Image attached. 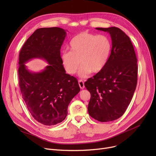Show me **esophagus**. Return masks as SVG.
Segmentation results:
<instances>
[{"mask_svg": "<svg viewBox=\"0 0 156 156\" xmlns=\"http://www.w3.org/2000/svg\"><path fill=\"white\" fill-rule=\"evenodd\" d=\"M78 84H79V86L80 87L81 89H83L85 88V85H84V82L83 80H78Z\"/></svg>", "mask_w": 156, "mask_h": 156, "instance_id": "obj_1", "label": "esophagus"}]
</instances>
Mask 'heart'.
<instances>
[{
  "mask_svg": "<svg viewBox=\"0 0 156 156\" xmlns=\"http://www.w3.org/2000/svg\"><path fill=\"white\" fill-rule=\"evenodd\" d=\"M70 51H64L61 55L64 69L68 74H75L81 64L79 75L87 76L91 72L101 71L108 63L112 44L104 35L82 32L74 37L69 44Z\"/></svg>",
  "mask_w": 156,
  "mask_h": 156,
  "instance_id": "heart-1",
  "label": "heart"
}]
</instances>
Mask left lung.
<instances>
[{"label": "left lung", "instance_id": "8db88e82", "mask_svg": "<svg viewBox=\"0 0 156 156\" xmlns=\"http://www.w3.org/2000/svg\"><path fill=\"white\" fill-rule=\"evenodd\" d=\"M96 29L109 33L112 48L104 68L85 82L91 95L88 112L97 121L108 122L122 116L132 101L137 84V59L129 37L121 29Z\"/></svg>", "mask_w": 156, "mask_h": 156}]
</instances>
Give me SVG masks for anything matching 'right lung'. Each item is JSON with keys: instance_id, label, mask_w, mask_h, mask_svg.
Instances as JSON below:
<instances>
[{"instance_id": "right-lung-1", "label": "right lung", "mask_w": 156, "mask_h": 156, "mask_svg": "<svg viewBox=\"0 0 156 156\" xmlns=\"http://www.w3.org/2000/svg\"><path fill=\"white\" fill-rule=\"evenodd\" d=\"M66 35L61 28L37 29L26 41L19 55V85L31 115L40 123L55 125L65 119L68 105L80 90L77 79L66 73L60 49ZM34 58L45 59L48 66L31 73L24 64Z\"/></svg>"}]
</instances>
